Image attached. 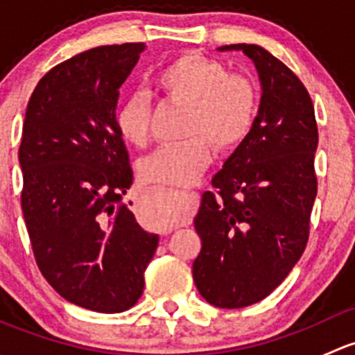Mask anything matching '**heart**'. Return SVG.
<instances>
[{
	"instance_id": "b5f03b06",
	"label": "heart",
	"mask_w": 355,
	"mask_h": 355,
	"mask_svg": "<svg viewBox=\"0 0 355 355\" xmlns=\"http://www.w3.org/2000/svg\"><path fill=\"white\" fill-rule=\"evenodd\" d=\"M157 92L187 106L182 137L187 141L156 149L139 163L142 180L170 187H189L213 161L216 151L239 148L250 134L257 113V92L249 78L230 75L220 62L198 53L177 56L155 77ZM118 135L132 146L149 139V103L141 92L128 96L114 113ZM149 227L175 221L168 199H151L144 209Z\"/></svg>"
}]
</instances>
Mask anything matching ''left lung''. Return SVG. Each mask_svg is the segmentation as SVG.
Returning a JSON list of instances; mask_svg holds the SVG:
<instances>
[{
    "instance_id": "left-lung-1",
    "label": "left lung",
    "mask_w": 355,
    "mask_h": 355,
    "mask_svg": "<svg viewBox=\"0 0 355 355\" xmlns=\"http://www.w3.org/2000/svg\"><path fill=\"white\" fill-rule=\"evenodd\" d=\"M218 51H242L254 63L261 99L250 134L211 180L216 192L202 194L192 275L207 302L239 309L270 295L306 249L318 125L307 89L271 53L256 44Z\"/></svg>"
}]
</instances>
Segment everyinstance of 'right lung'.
<instances>
[{
  "mask_svg": "<svg viewBox=\"0 0 355 355\" xmlns=\"http://www.w3.org/2000/svg\"><path fill=\"white\" fill-rule=\"evenodd\" d=\"M144 49L75 55L39 80L25 111L19 161L35 263L63 299L96 313L137 302L159 242L121 200L134 173L114 127L120 87Z\"/></svg>",
  "mask_w": 355,
  "mask_h": 355,
  "instance_id": "right-lung-1",
  "label": "right lung"
}]
</instances>
